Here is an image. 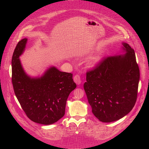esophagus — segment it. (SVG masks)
<instances>
[{
  "mask_svg": "<svg viewBox=\"0 0 149 149\" xmlns=\"http://www.w3.org/2000/svg\"><path fill=\"white\" fill-rule=\"evenodd\" d=\"M73 80L74 81V83L77 84V85H80L81 83V78L80 77L79 75H76L74 76L73 78Z\"/></svg>",
  "mask_w": 149,
  "mask_h": 149,
  "instance_id": "obj_1",
  "label": "esophagus"
}]
</instances>
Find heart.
Listing matches in <instances>:
<instances>
[{
	"label": "heart",
	"instance_id": "heart-1",
	"mask_svg": "<svg viewBox=\"0 0 149 149\" xmlns=\"http://www.w3.org/2000/svg\"><path fill=\"white\" fill-rule=\"evenodd\" d=\"M98 61H99V59L96 58V59H95V60H94L91 61L90 63H89L88 65L89 66V67H93V66H94L96 64H97V63L98 62Z\"/></svg>",
	"mask_w": 149,
	"mask_h": 149
}]
</instances>
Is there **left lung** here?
I'll list each match as a JSON object with an SVG mask.
<instances>
[{"instance_id":"obj_1","label":"left lung","mask_w":149,"mask_h":149,"mask_svg":"<svg viewBox=\"0 0 149 149\" xmlns=\"http://www.w3.org/2000/svg\"><path fill=\"white\" fill-rule=\"evenodd\" d=\"M122 44L123 54L103 59L86 75L84 88L88 103L102 122L127 115L137 98L140 73L135 52L127 43Z\"/></svg>"}]
</instances>
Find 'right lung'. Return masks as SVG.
Here are the masks:
<instances>
[{"label": "right lung", "instance_id": "obj_1", "mask_svg": "<svg viewBox=\"0 0 149 149\" xmlns=\"http://www.w3.org/2000/svg\"><path fill=\"white\" fill-rule=\"evenodd\" d=\"M27 39L18 43L12 57V83L15 94L27 117L44 125L53 124L65 115L66 100L76 84L73 74L52 66L41 77H31L25 72L19 56Z\"/></svg>", "mask_w": 149, "mask_h": 149}]
</instances>
